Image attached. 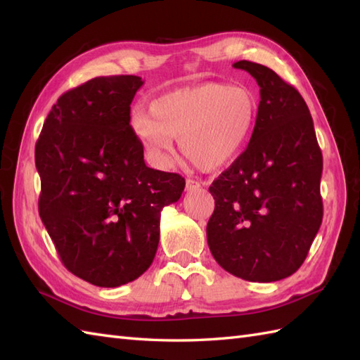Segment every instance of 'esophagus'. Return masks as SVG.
Here are the masks:
<instances>
[{
	"instance_id": "34e87169",
	"label": "esophagus",
	"mask_w": 360,
	"mask_h": 360,
	"mask_svg": "<svg viewBox=\"0 0 360 360\" xmlns=\"http://www.w3.org/2000/svg\"><path fill=\"white\" fill-rule=\"evenodd\" d=\"M201 187V182L200 181H195V179H187L186 181V190L190 192V190H196Z\"/></svg>"
}]
</instances>
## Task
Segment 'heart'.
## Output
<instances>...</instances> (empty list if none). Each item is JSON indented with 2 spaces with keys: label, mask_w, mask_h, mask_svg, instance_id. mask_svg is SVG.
<instances>
[{
  "label": "heart",
  "mask_w": 360,
  "mask_h": 360,
  "mask_svg": "<svg viewBox=\"0 0 360 360\" xmlns=\"http://www.w3.org/2000/svg\"><path fill=\"white\" fill-rule=\"evenodd\" d=\"M257 111V98L248 88L209 82L156 98L151 117L141 114L134 124L158 164L170 162L173 137H178L181 151L196 167L217 170L246 147Z\"/></svg>",
  "instance_id": "b5f03b06"
}]
</instances>
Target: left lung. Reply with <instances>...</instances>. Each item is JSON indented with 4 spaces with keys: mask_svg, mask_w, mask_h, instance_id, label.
Wrapping results in <instances>:
<instances>
[{
    "mask_svg": "<svg viewBox=\"0 0 360 360\" xmlns=\"http://www.w3.org/2000/svg\"><path fill=\"white\" fill-rule=\"evenodd\" d=\"M259 86L248 148L212 182L213 258L235 277L269 283L292 275L322 224V151L300 93L267 66L233 63Z\"/></svg>",
    "mask_w": 360,
    "mask_h": 360,
    "instance_id": "left-lung-1",
    "label": "left lung"
}]
</instances>
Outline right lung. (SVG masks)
Masks as SVG:
<instances>
[{"label": "right lung", "instance_id": "obj_1", "mask_svg": "<svg viewBox=\"0 0 360 360\" xmlns=\"http://www.w3.org/2000/svg\"><path fill=\"white\" fill-rule=\"evenodd\" d=\"M137 75L91 79L58 97L35 145L38 212L58 257L91 285L117 288L148 269L160 210L186 187L178 173L145 165L129 125Z\"/></svg>", "mask_w": 360, "mask_h": 360}]
</instances>
